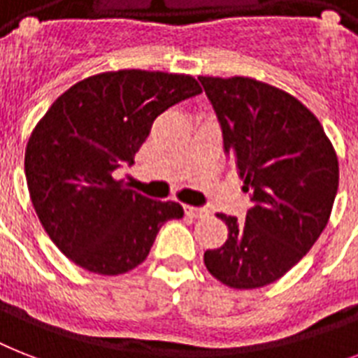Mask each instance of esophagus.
<instances>
[{
  "label": "esophagus",
  "instance_id": "obj_1",
  "mask_svg": "<svg viewBox=\"0 0 358 358\" xmlns=\"http://www.w3.org/2000/svg\"><path fill=\"white\" fill-rule=\"evenodd\" d=\"M185 213H187L189 217L202 219L210 215V210H208V208H199V206H185Z\"/></svg>",
  "mask_w": 358,
  "mask_h": 358
}]
</instances>
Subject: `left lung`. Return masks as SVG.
Masks as SVG:
<instances>
[{
    "label": "left lung",
    "mask_w": 358,
    "mask_h": 358,
    "mask_svg": "<svg viewBox=\"0 0 358 358\" xmlns=\"http://www.w3.org/2000/svg\"><path fill=\"white\" fill-rule=\"evenodd\" d=\"M199 81L252 202L245 219L217 213L229 239L206 250L204 264L230 288H262L286 275L327 227L338 157L320 120L288 92L239 76Z\"/></svg>",
    "instance_id": "8db88e82"
}]
</instances>
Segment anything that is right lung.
Masks as SVG:
<instances>
[{
	"label": "right lung",
	"instance_id": "add662e5",
	"mask_svg": "<svg viewBox=\"0 0 358 358\" xmlns=\"http://www.w3.org/2000/svg\"><path fill=\"white\" fill-rule=\"evenodd\" d=\"M191 76L119 70L72 85L36 124L25 178L42 227L76 266L120 275L145 260L163 223L184 217L178 202L152 201L113 173L131 165L152 122L201 94Z\"/></svg>",
	"mask_w": 358,
	"mask_h": 358
}]
</instances>
